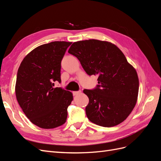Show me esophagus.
<instances>
[{
	"label": "esophagus",
	"instance_id": "esophagus-1",
	"mask_svg": "<svg viewBox=\"0 0 161 161\" xmlns=\"http://www.w3.org/2000/svg\"><path fill=\"white\" fill-rule=\"evenodd\" d=\"M72 93H73V95L76 96V95H78L79 94L81 93V91H74L72 92Z\"/></svg>",
	"mask_w": 161,
	"mask_h": 161
}]
</instances>
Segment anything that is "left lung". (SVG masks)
Instances as JSON below:
<instances>
[{"instance_id":"1","label":"left lung","mask_w":161,"mask_h":161,"mask_svg":"<svg viewBox=\"0 0 161 161\" xmlns=\"http://www.w3.org/2000/svg\"><path fill=\"white\" fill-rule=\"evenodd\" d=\"M69 53L76 56L89 75L98 76V85L85 89L87 118L97 125L113 127L128 118L136 104L139 80L136 69L115 44L89 40L74 42Z\"/></svg>"}]
</instances>
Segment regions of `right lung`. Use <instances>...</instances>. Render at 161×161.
Instances as JSON below:
<instances>
[{
  "label": "right lung",
  "mask_w": 161,
  "mask_h": 161,
  "mask_svg": "<svg viewBox=\"0 0 161 161\" xmlns=\"http://www.w3.org/2000/svg\"><path fill=\"white\" fill-rule=\"evenodd\" d=\"M72 42H52L36 47L24 58L15 85L18 103L27 118L43 129L64 124L73 96L53 82H61V61Z\"/></svg>",
  "instance_id": "1"
}]
</instances>
